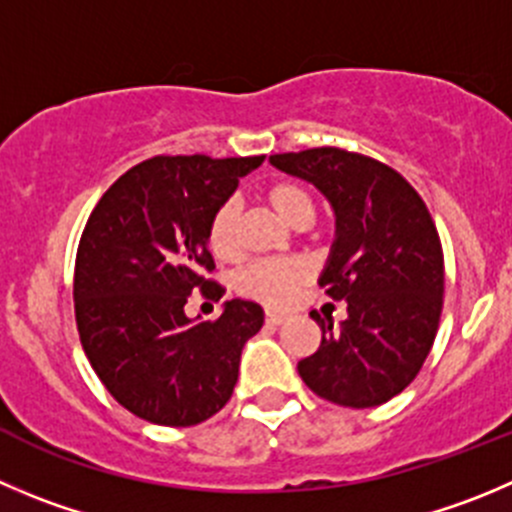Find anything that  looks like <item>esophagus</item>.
Returning a JSON list of instances; mask_svg holds the SVG:
<instances>
[{"label": "esophagus", "mask_w": 512, "mask_h": 512, "mask_svg": "<svg viewBox=\"0 0 512 512\" xmlns=\"http://www.w3.org/2000/svg\"><path fill=\"white\" fill-rule=\"evenodd\" d=\"M286 319H289V316H286V314H279V311H266V324L279 326V324H284Z\"/></svg>", "instance_id": "1"}]
</instances>
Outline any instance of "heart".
<instances>
[{
    "mask_svg": "<svg viewBox=\"0 0 512 512\" xmlns=\"http://www.w3.org/2000/svg\"><path fill=\"white\" fill-rule=\"evenodd\" d=\"M271 208L291 226H309L314 218V201L299 183L281 180L266 193ZM208 246L221 259H231L238 251V203L226 201L216 208L208 223ZM309 264L301 259H264L248 264L236 276V289L248 299L266 306H284L299 286L309 281Z\"/></svg>",
    "mask_w": 512,
    "mask_h": 512,
    "instance_id": "1",
    "label": "heart"
}]
</instances>
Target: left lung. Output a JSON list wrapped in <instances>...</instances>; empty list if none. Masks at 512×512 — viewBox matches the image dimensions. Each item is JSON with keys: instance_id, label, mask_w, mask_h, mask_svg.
I'll list each match as a JSON object with an SVG mask.
<instances>
[{"instance_id": "left-lung-1", "label": "left lung", "mask_w": 512, "mask_h": 512, "mask_svg": "<svg viewBox=\"0 0 512 512\" xmlns=\"http://www.w3.org/2000/svg\"><path fill=\"white\" fill-rule=\"evenodd\" d=\"M271 165L306 180L337 221L319 286L347 301V319H311L321 344L299 377L334 405H384L410 387L440 324L445 261L430 211L397 170L342 148L271 155Z\"/></svg>"}]
</instances>
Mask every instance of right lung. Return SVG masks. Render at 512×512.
Returning a JSON list of instances; mask_svg holds the SVG:
<instances>
[{
    "label": "right lung",
    "mask_w": 512,
    "mask_h": 512,
    "mask_svg": "<svg viewBox=\"0 0 512 512\" xmlns=\"http://www.w3.org/2000/svg\"><path fill=\"white\" fill-rule=\"evenodd\" d=\"M251 158L158 155L120 175L90 213L75 261V316L82 349L125 410L165 427L216 415L238 379L243 344L264 309L231 299L216 321L186 316L193 289L221 299L208 223Z\"/></svg>",
    "instance_id": "1"
}]
</instances>
